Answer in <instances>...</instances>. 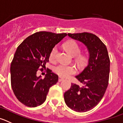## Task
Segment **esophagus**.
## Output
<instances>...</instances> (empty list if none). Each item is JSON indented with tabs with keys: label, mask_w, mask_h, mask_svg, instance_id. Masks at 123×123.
<instances>
[{
	"label": "esophagus",
	"mask_w": 123,
	"mask_h": 123,
	"mask_svg": "<svg viewBox=\"0 0 123 123\" xmlns=\"http://www.w3.org/2000/svg\"><path fill=\"white\" fill-rule=\"evenodd\" d=\"M63 80H64V78H62V77H59V78H58V81H59V82H61V81H62Z\"/></svg>",
	"instance_id": "1"
}]
</instances>
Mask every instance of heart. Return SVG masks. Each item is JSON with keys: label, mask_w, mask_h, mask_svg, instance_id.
<instances>
[{"label": "heart", "mask_w": 123, "mask_h": 123, "mask_svg": "<svg viewBox=\"0 0 123 123\" xmlns=\"http://www.w3.org/2000/svg\"><path fill=\"white\" fill-rule=\"evenodd\" d=\"M64 47L68 53L72 56H77L80 52V48L78 44L75 41L70 40L64 44ZM57 53V48L56 47L53 48L49 54V59L53 60L55 59L56 54ZM78 59L80 61H85V57L82 56H80ZM55 71L56 74L61 77H67L70 75L75 74L76 72V68L75 66L71 65H66V64H59L56 66L55 68Z\"/></svg>", "instance_id": "obj_1"}]
</instances>
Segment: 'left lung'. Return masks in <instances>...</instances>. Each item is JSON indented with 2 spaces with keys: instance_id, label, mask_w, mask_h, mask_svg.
I'll return each mask as SVG.
<instances>
[{
  "instance_id": "obj_1",
  "label": "left lung",
  "mask_w": 123,
  "mask_h": 123,
  "mask_svg": "<svg viewBox=\"0 0 123 123\" xmlns=\"http://www.w3.org/2000/svg\"><path fill=\"white\" fill-rule=\"evenodd\" d=\"M68 36L85 45L88 53V66L75 76L82 86L72 83L64 93V101L72 110L86 112L101 100L108 84L110 59L106 46L96 35L88 32L68 34Z\"/></svg>"
}]
</instances>
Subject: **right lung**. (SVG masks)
Wrapping results in <instances>:
<instances>
[{
	"instance_id": "1",
	"label": "right lung",
	"mask_w": 123,
	"mask_h": 123,
	"mask_svg": "<svg viewBox=\"0 0 123 123\" xmlns=\"http://www.w3.org/2000/svg\"><path fill=\"white\" fill-rule=\"evenodd\" d=\"M67 34L36 32L26 38L16 49L11 64V85L18 100L26 106L35 107L45 101L49 89L58 76L48 69L43 79L37 77L40 67L49 61L51 51Z\"/></svg>"
}]
</instances>
